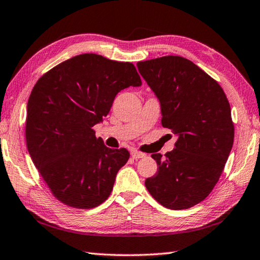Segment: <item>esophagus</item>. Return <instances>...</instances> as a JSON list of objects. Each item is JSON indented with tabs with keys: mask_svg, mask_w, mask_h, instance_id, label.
Segmentation results:
<instances>
[{
	"mask_svg": "<svg viewBox=\"0 0 260 260\" xmlns=\"http://www.w3.org/2000/svg\"><path fill=\"white\" fill-rule=\"evenodd\" d=\"M145 155H146V154L142 153V152H140V151H136V150H134V151H132V152H131V156L133 157L134 160L142 159V157H145Z\"/></svg>",
	"mask_w": 260,
	"mask_h": 260,
	"instance_id": "34e87169",
	"label": "esophagus"
}]
</instances>
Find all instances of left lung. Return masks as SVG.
I'll use <instances>...</instances> for the list:
<instances>
[{"instance_id": "obj_1", "label": "left lung", "mask_w": 260, "mask_h": 260, "mask_svg": "<svg viewBox=\"0 0 260 260\" xmlns=\"http://www.w3.org/2000/svg\"><path fill=\"white\" fill-rule=\"evenodd\" d=\"M160 103L162 126L178 136L175 149L156 161L145 187L170 210H186L210 195L230 154L235 127L230 104L214 79L181 56L137 63Z\"/></svg>"}]
</instances>
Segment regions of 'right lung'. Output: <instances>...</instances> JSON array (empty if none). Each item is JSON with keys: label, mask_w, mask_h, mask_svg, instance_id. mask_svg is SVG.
Instances as JSON below:
<instances>
[{"label": "right lung", "mask_w": 260, "mask_h": 260, "mask_svg": "<svg viewBox=\"0 0 260 260\" xmlns=\"http://www.w3.org/2000/svg\"><path fill=\"white\" fill-rule=\"evenodd\" d=\"M142 81L135 66L81 54L40 78L29 96L25 141L53 195L75 208H92L109 197L129 157L109 149L92 127L103 123L115 96Z\"/></svg>", "instance_id": "add662e5"}]
</instances>
